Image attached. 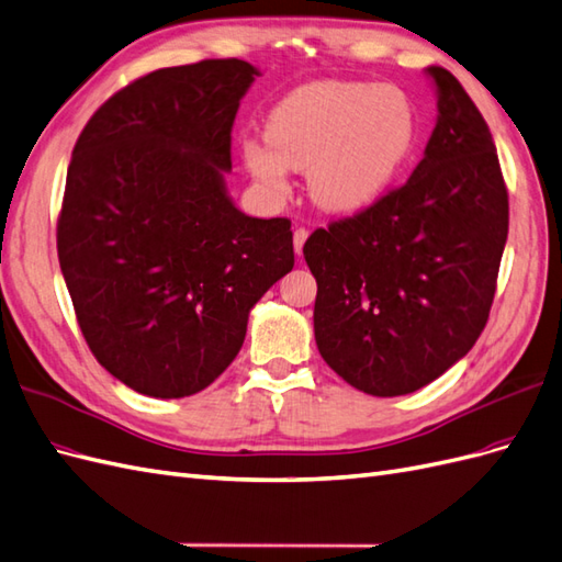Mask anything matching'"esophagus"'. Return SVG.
<instances>
[{
  "mask_svg": "<svg viewBox=\"0 0 562 562\" xmlns=\"http://www.w3.org/2000/svg\"><path fill=\"white\" fill-rule=\"evenodd\" d=\"M310 232L307 229H295L293 232V248H295V255H302V246H305Z\"/></svg>",
  "mask_w": 562,
  "mask_h": 562,
  "instance_id": "34e87169",
  "label": "esophagus"
}]
</instances>
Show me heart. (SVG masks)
Masks as SVG:
<instances>
[{"mask_svg":"<svg viewBox=\"0 0 562 562\" xmlns=\"http://www.w3.org/2000/svg\"><path fill=\"white\" fill-rule=\"evenodd\" d=\"M265 142L240 144L250 177L288 193V170L307 172L312 203L350 215L375 203L416 142V111L392 85L318 80L288 92L265 123Z\"/></svg>","mask_w":562,"mask_h":562,"instance_id":"1","label":"heart"}]
</instances>
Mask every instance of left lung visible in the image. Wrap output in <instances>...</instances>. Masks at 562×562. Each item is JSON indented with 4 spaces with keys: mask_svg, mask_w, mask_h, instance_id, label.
Returning a JSON list of instances; mask_svg holds the SVG:
<instances>
[{
    "mask_svg": "<svg viewBox=\"0 0 562 562\" xmlns=\"http://www.w3.org/2000/svg\"><path fill=\"white\" fill-rule=\"evenodd\" d=\"M437 120L423 160L361 215L316 229L314 338L345 383L400 397L463 359L487 324L508 238V193L487 123L430 66Z\"/></svg>",
    "mask_w": 562,
    "mask_h": 562,
    "instance_id": "8db88e82",
    "label": "left lung"
}]
</instances>
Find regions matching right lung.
<instances>
[{
  "mask_svg": "<svg viewBox=\"0 0 562 562\" xmlns=\"http://www.w3.org/2000/svg\"><path fill=\"white\" fill-rule=\"evenodd\" d=\"M255 78L238 58L154 70L105 101L72 148L60 271L89 350L146 397L220 378L257 300L295 265L291 222L246 215L224 179Z\"/></svg>",
  "mask_w": 562,
  "mask_h": 562,
  "instance_id": "1",
  "label": "right lung"
}]
</instances>
